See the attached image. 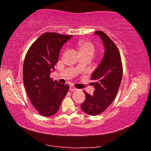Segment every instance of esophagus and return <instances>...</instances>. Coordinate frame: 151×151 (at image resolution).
Wrapping results in <instances>:
<instances>
[{"mask_svg": "<svg viewBox=\"0 0 151 151\" xmlns=\"http://www.w3.org/2000/svg\"><path fill=\"white\" fill-rule=\"evenodd\" d=\"M69 89H70V91H77V90H78L77 88H76L75 87V86H73V85L70 86Z\"/></svg>", "mask_w": 151, "mask_h": 151, "instance_id": "esophagus-1", "label": "esophagus"}]
</instances>
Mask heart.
I'll use <instances>...</instances> for the list:
<instances>
[{
  "instance_id": "1",
  "label": "heart",
  "mask_w": 151,
  "mask_h": 151,
  "mask_svg": "<svg viewBox=\"0 0 151 151\" xmlns=\"http://www.w3.org/2000/svg\"><path fill=\"white\" fill-rule=\"evenodd\" d=\"M80 50L81 53H90L94 54L96 49L94 45L88 41H82L79 43Z\"/></svg>"
}]
</instances>
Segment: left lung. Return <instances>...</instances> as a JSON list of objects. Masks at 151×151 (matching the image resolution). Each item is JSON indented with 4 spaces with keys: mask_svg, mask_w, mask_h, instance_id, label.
Listing matches in <instances>:
<instances>
[{
    "mask_svg": "<svg viewBox=\"0 0 151 151\" xmlns=\"http://www.w3.org/2000/svg\"><path fill=\"white\" fill-rule=\"evenodd\" d=\"M104 46V57L92 74L95 91L90 95L84 91L85 100L82 110L89 115H98L104 112L116 97L122 78L123 67L120 53L111 39L102 31H96Z\"/></svg>",
    "mask_w": 151,
    "mask_h": 151,
    "instance_id": "8db88e82",
    "label": "left lung"
}]
</instances>
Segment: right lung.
<instances>
[{
  "label": "right lung",
  "mask_w": 151,
  "mask_h": 151,
  "mask_svg": "<svg viewBox=\"0 0 151 151\" xmlns=\"http://www.w3.org/2000/svg\"><path fill=\"white\" fill-rule=\"evenodd\" d=\"M72 36L44 33L31 45L24 58V86L32 105L42 116L57 113L69 91L67 84L53 81L50 74L58 60L62 47Z\"/></svg>",
  "instance_id": "obj_1"
}]
</instances>
